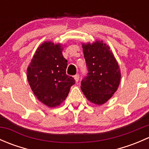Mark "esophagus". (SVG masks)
<instances>
[{
    "label": "esophagus",
    "instance_id": "34e87169",
    "mask_svg": "<svg viewBox=\"0 0 149 149\" xmlns=\"http://www.w3.org/2000/svg\"><path fill=\"white\" fill-rule=\"evenodd\" d=\"M73 78H74V79H75V81H76V83H77V82L79 81V74L75 75V76H73Z\"/></svg>",
    "mask_w": 149,
    "mask_h": 149
}]
</instances>
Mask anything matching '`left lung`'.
Wrapping results in <instances>:
<instances>
[{"mask_svg":"<svg viewBox=\"0 0 149 149\" xmlns=\"http://www.w3.org/2000/svg\"><path fill=\"white\" fill-rule=\"evenodd\" d=\"M83 51L88 73L81 82V88L88 101L102 104L118 90L121 77L119 65L102 41L83 45Z\"/></svg>","mask_w":149,"mask_h":149,"instance_id":"8db88e82","label":"left lung"}]
</instances>
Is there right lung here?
<instances>
[{"mask_svg": "<svg viewBox=\"0 0 149 149\" xmlns=\"http://www.w3.org/2000/svg\"><path fill=\"white\" fill-rule=\"evenodd\" d=\"M67 63L61 45L45 42L37 48L27 68L28 81L34 95L49 107L61 104L75 84L74 79L66 74Z\"/></svg>", "mask_w": 149, "mask_h": 149, "instance_id": "add662e5", "label": "right lung"}]
</instances>
